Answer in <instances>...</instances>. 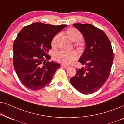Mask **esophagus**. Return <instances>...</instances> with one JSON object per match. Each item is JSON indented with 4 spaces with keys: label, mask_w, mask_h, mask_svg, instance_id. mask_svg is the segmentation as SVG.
<instances>
[{
    "label": "esophagus",
    "mask_w": 124,
    "mask_h": 124,
    "mask_svg": "<svg viewBox=\"0 0 124 124\" xmlns=\"http://www.w3.org/2000/svg\"><path fill=\"white\" fill-rule=\"evenodd\" d=\"M62 67H63V68H65V69H67V68H69V66H66V65H62Z\"/></svg>",
    "instance_id": "1"
}]
</instances>
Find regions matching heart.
<instances>
[{
  "instance_id": "b5f03b06",
  "label": "heart",
  "mask_w": 124,
  "mask_h": 124,
  "mask_svg": "<svg viewBox=\"0 0 124 124\" xmlns=\"http://www.w3.org/2000/svg\"><path fill=\"white\" fill-rule=\"evenodd\" d=\"M66 33L72 41L76 42L77 45H80V43L78 41L80 40L82 38V34L80 31L75 28H70L66 31ZM59 37V34L54 36L52 41V45H55ZM77 58V54L74 51L61 50L56 53L54 55V58L55 61L65 65L71 63Z\"/></svg>"
}]
</instances>
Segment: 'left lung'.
<instances>
[{"label":"left lung","mask_w":124,"mask_h":124,"mask_svg":"<svg viewBox=\"0 0 124 124\" xmlns=\"http://www.w3.org/2000/svg\"><path fill=\"white\" fill-rule=\"evenodd\" d=\"M85 41V49L79 62L85 67L76 69L70 79L71 85L83 94L97 91L107 81L113 63V53L109 39L104 32L88 24H75Z\"/></svg>","instance_id":"left-lung-1"}]
</instances>
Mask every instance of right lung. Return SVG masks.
I'll list each match as a JSON object with an SVG mask.
<instances>
[{
  "instance_id": "right-lung-1",
  "label": "right lung",
  "mask_w": 124,
  "mask_h": 124,
  "mask_svg": "<svg viewBox=\"0 0 124 124\" xmlns=\"http://www.w3.org/2000/svg\"><path fill=\"white\" fill-rule=\"evenodd\" d=\"M67 25L33 23L21 29L14 43L13 63L18 78L29 90L36 91L50 83L59 63L46 61L51 42Z\"/></svg>"
}]
</instances>
